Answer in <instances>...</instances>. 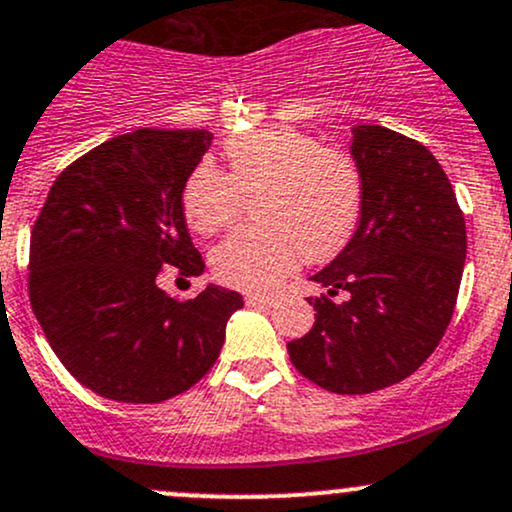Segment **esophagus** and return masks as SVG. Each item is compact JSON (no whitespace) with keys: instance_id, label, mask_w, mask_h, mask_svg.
Masks as SVG:
<instances>
[{"instance_id":"esophagus-1","label":"esophagus","mask_w":512,"mask_h":512,"mask_svg":"<svg viewBox=\"0 0 512 512\" xmlns=\"http://www.w3.org/2000/svg\"><path fill=\"white\" fill-rule=\"evenodd\" d=\"M247 306H255V308H272L277 303V296L272 294H247L245 296Z\"/></svg>"}]
</instances>
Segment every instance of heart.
Instances as JSON below:
<instances>
[{
	"instance_id": "1",
	"label": "heart",
	"mask_w": 512,
	"mask_h": 512,
	"mask_svg": "<svg viewBox=\"0 0 512 512\" xmlns=\"http://www.w3.org/2000/svg\"><path fill=\"white\" fill-rule=\"evenodd\" d=\"M223 150L228 172L199 162L182 189L184 218L201 235L226 228L252 199L257 221L213 247L218 282L272 289L301 257L325 262L350 243L364 189L357 162L345 150L320 145L291 126L230 138Z\"/></svg>"
}]
</instances>
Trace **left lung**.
Segmentation results:
<instances>
[{"mask_svg":"<svg viewBox=\"0 0 512 512\" xmlns=\"http://www.w3.org/2000/svg\"><path fill=\"white\" fill-rule=\"evenodd\" d=\"M350 150L364 189L359 226L311 277L325 286L308 299L316 323L286 350L320 389L372 393L411 376L440 345L462 282L466 226L445 170L418 140L355 126Z\"/></svg>","mask_w":512,"mask_h":512,"instance_id":"left-lung-1","label":"left lung"}]
</instances>
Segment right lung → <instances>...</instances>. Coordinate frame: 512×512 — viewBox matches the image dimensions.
Returning <instances> with one entry per match:
<instances>
[{"label":"right lung","mask_w":512,"mask_h":512,"mask_svg":"<svg viewBox=\"0 0 512 512\" xmlns=\"http://www.w3.org/2000/svg\"><path fill=\"white\" fill-rule=\"evenodd\" d=\"M199 131H140L97 145L58 174L31 233L28 296L63 367L99 396L160 403L218 359L243 296L209 284L177 301L162 269L199 277L204 260L182 209L211 148Z\"/></svg>","instance_id":"right-lung-1"}]
</instances>
